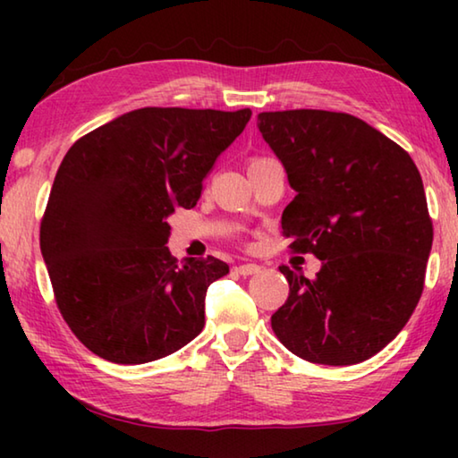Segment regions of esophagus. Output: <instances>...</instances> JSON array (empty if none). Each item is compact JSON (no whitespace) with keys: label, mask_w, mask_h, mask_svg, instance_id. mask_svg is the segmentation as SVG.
I'll use <instances>...</instances> for the list:
<instances>
[{"label":"esophagus","mask_w":458,"mask_h":458,"mask_svg":"<svg viewBox=\"0 0 458 458\" xmlns=\"http://www.w3.org/2000/svg\"><path fill=\"white\" fill-rule=\"evenodd\" d=\"M260 268H262V267L254 265V262H246V265H238L234 270H236L238 275L248 276V275H257V273H260Z\"/></svg>","instance_id":"34e87169"}]
</instances>
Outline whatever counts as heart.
<instances>
[{"label":"heart","mask_w":458,"mask_h":458,"mask_svg":"<svg viewBox=\"0 0 458 458\" xmlns=\"http://www.w3.org/2000/svg\"><path fill=\"white\" fill-rule=\"evenodd\" d=\"M259 159H262V157H254V159H250V164H252V161H259Z\"/></svg>","instance_id":"1"}]
</instances>
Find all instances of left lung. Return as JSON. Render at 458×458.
I'll use <instances>...</instances> for the list:
<instances>
[{
  "instance_id": "left-lung-1",
  "label": "left lung",
  "mask_w": 458,
  "mask_h": 458,
  "mask_svg": "<svg viewBox=\"0 0 458 458\" xmlns=\"http://www.w3.org/2000/svg\"><path fill=\"white\" fill-rule=\"evenodd\" d=\"M259 129L297 191L283 234L291 250L321 260L315 278L281 267L289 299L270 317L275 335L311 363L369 360L424 289L434 232L420 172L398 143L347 113H260Z\"/></svg>"
}]
</instances>
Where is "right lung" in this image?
<instances>
[{
	"label": "right lung",
	"instance_id": "add662e5",
	"mask_svg": "<svg viewBox=\"0 0 458 458\" xmlns=\"http://www.w3.org/2000/svg\"><path fill=\"white\" fill-rule=\"evenodd\" d=\"M250 108L145 106L76 141L54 177L40 248L68 327L98 358L161 360L204 329L220 259L177 262L167 218L196 206L218 155Z\"/></svg>",
	"mask_w": 458,
	"mask_h": 458
}]
</instances>
